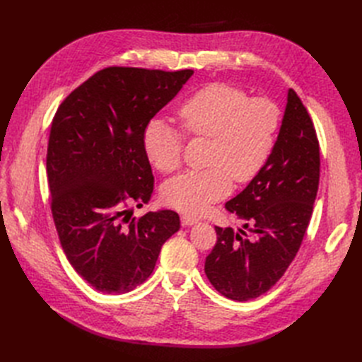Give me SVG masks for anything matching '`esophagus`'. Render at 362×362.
Returning <instances> with one entry per match:
<instances>
[{"mask_svg":"<svg viewBox=\"0 0 362 362\" xmlns=\"http://www.w3.org/2000/svg\"><path fill=\"white\" fill-rule=\"evenodd\" d=\"M197 223H198L197 217H192V216H189V214L182 216V224L183 226H192V224H197Z\"/></svg>","mask_w":362,"mask_h":362,"instance_id":"obj_1","label":"esophagus"}]
</instances>
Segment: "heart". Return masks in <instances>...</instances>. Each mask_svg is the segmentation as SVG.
<instances>
[{
  "label": "heart",
  "instance_id": "1",
  "mask_svg": "<svg viewBox=\"0 0 362 362\" xmlns=\"http://www.w3.org/2000/svg\"><path fill=\"white\" fill-rule=\"evenodd\" d=\"M183 130L191 136L211 138L208 163L165 182L163 199L183 213L201 214L230 192L233 179L248 183L258 176L276 146L281 124L279 105L265 97L250 98L229 83L208 85L177 110ZM185 133L164 119H152L144 132L149 163L164 173L180 167Z\"/></svg>",
  "mask_w": 362,
  "mask_h": 362
}]
</instances>
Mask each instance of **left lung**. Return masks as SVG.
Returning a JSON list of instances; mask_svg holds the SVG:
<instances>
[{
	"instance_id": "8db88e82",
	"label": "left lung",
	"mask_w": 362,
	"mask_h": 362,
	"mask_svg": "<svg viewBox=\"0 0 362 362\" xmlns=\"http://www.w3.org/2000/svg\"><path fill=\"white\" fill-rule=\"evenodd\" d=\"M320 180V145L314 123L293 89L269 161L226 210L245 230L217 227L205 274L223 296L250 300L270 291L296 257L310 224Z\"/></svg>"
}]
</instances>
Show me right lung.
Returning a JSON list of instances; mask_svg holds the SVG:
<instances>
[{
    "mask_svg": "<svg viewBox=\"0 0 362 362\" xmlns=\"http://www.w3.org/2000/svg\"><path fill=\"white\" fill-rule=\"evenodd\" d=\"M192 74L107 67L76 88L52 119L47 173L54 224L71 267L98 292L120 295L142 284L179 230L176 211L136 218L129 206L141 208L154 191L144 132Z\"/></svg>",
    "mask_w": 362,
    "mask_h": 362,
    "instance_id": "1",
    "label": "right lung"
}]
</instances>
